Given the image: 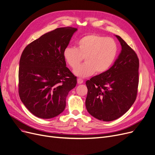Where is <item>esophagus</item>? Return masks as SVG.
Masks as SVG:
<instances>
[{
    "mask_svg": "<svg viewBox=\"0 0 155 155\" xmlns=\"http://www.w3.org/2000/svg\"><path fill=\"white\" fill-rule=\"evenodd\" d=\"M83 82H84V80H82V79H81V78H78V79H77V83H78V84H83Z\"/></svg>",
    "mask_w": 155,
    "mask_h": 155,
    "instance_id": "34e87169",
    "label": "esophagus"
}]
</instances>
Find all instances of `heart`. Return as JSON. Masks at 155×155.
Segmentation results:
<instances>
[{"label": "heart", "mask_w": 155, "mask_h": 155, "mask_svg": "<svg viewBox=\"0 0 155 155\" xmlns=\"http://www.w3.org/2000/svg\"><path fill=\"white\" fill-rule=\"evenodd\" d=\"M77 48L66 47L64 57L67 64L75 68L74 74L80 78L89 77L95 71L98 74L107 71L114 62L118 53L114 40L97 34L83 37L77 41ZM84 58L86 62L77 68Z\"/></svg>", "instance_id": "heart-1"}]
</instances>
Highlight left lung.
I'll return each mask as SVG.
<instances>
[{"mask_svg": "<svg viewBox=\"0 0 155 155\" xmlns=\"http://www.w3.org/2000/svg\"><path fill=\"white\" fill-rule=\"evenodd\" d=\"M115 37L121 50L114 64L86 81L87 110L92 117L104 121L115 120L130 108L137 98L139 81L137 55L120 36Z\"/></svg>", "mask_w": 155, "mask_h": 155, "instance_id": "obj_1", "label": "left lung"}]
</instances>
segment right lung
<instances>
[{"label":"right lung","mask_w":155,"mask_h":155,"mask_svg":"<svg viewBox=\"0 0 155 155\" xmlns=\"http://www.w3.org/2000/svg\"><path fill=\"white\" fill-rule=\"evenodd\" d=\"M77 30L58 28L28 44L19 62L18 94L25 107L38 118L50 119L62 113L77 77L66 67L64 51Z\"/></svg>","instance_id":"1"}]
</instances>
